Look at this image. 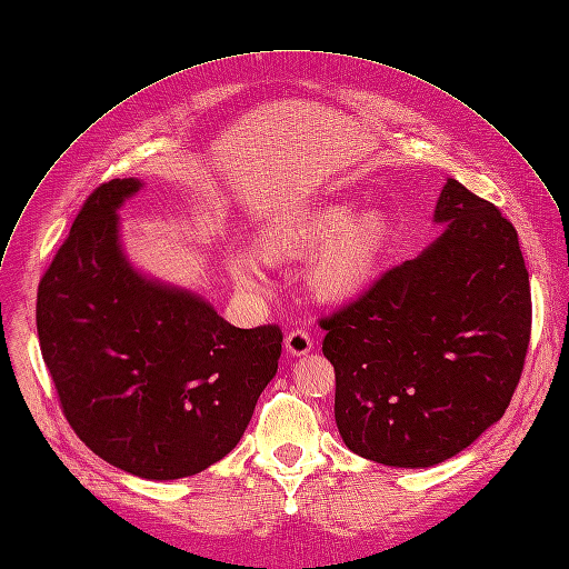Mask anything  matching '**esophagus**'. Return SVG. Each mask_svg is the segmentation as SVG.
I'll use <instances>...</instances> for the list:
<instances>
[{
    "label": "esophagus",
    "instance_id": "esophagus-1",
    "mask_svg": "<svg viewBox=\"0 0 569 569\" xmlns=\"http://www.w3.org/2000/svg\"><path fill=\"white\" fill-rule=\"evenodd\" d=\"M313 350V340L309 336V331L305 329H295L286 336V352L290 357H305Z\"/></svg>",
    "mask_w": 569,
    "mask_h": 569
}]
</instances>
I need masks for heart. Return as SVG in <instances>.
I'll use <instances>...</instances> for the list:
<instances>
[{
    "label": "heart",
    "mask_w": 569,
    "mask_h": 569,
    "mask_svg": "<svg viewBox=\"0 0 569 569\" xmlns=\"http://www.w3.org/2000/svg\"><path fill=\"white\" fill-rule=\"evenodd\" d=\"M297 244L305 251L322 249L309 264V288L318 299L338 305L363 292L380 274L391 244V223L380 210H363L355 217V210L336 206L301 226ZM264 251L274 256L277 247L270 244ZM226 268L240 290L268 292L270 277L253 253H231Z\"/></svg>",
    "instance_id": "1"
}]
</instances>
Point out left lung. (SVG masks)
I'll return each instance as SVG.
<instances>
[{"label":"left lung","mask_w":569,"mask_h":569,"mask_svg":"<svg viewBox=\"0 0 569 569\" xmlns=\"http://www.w3.org/2000/svg\"><path fill=\"white\" fill-rule=\"evenodd\" d=\"M439 236L352 305L320 320L333 416L357 456L396 469L456 458L506 413L531 336L517 231L448 178Z\"/></svg>","instance_id":"1"}]
</instances>
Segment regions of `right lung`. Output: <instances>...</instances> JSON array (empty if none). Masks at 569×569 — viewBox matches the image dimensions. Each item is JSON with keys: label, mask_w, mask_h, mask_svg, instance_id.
Instances as JSON below:
<instances>
[{"label": "right lung", "mask_w": 569, "mask_h": 569, "mask_svg": "<svg viewBox=\"0 0 569 569\" xmlns=\"http://www.w3.org/2000/svg\"><path fill=\"white\" fill-rule=\"evenodd\" d=\"M141 189L117 178L87 199L38 286L36 327L78 437L121 471L176 480L238 446L283 336L233 327L199 292L134 268L119 210Z\"/></svg>", "instance_id": "add662e5"}]
</instances>
